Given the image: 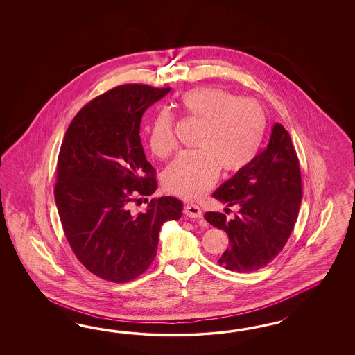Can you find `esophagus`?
Segmentation results:
<instances>
[{
	"mask_svg": "<svg viewBox=\"0 0 355 355\" xmlns=\"http://www.w3.org/2000/svg\"><path fill=\"white\" fill-rule=\"evenodd\" d=\"M184 215L190 218H202V209L195 205H184Z\"/></svg>",
	"mask_w": 355,
	"mask_h": 355,
	"instance_id": "1",
	"label": "esophagus"
}]
</instances>
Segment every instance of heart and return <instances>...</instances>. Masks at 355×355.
I'll return each instance as SVG.
<instances>
[{
  "mask_svg": "<svg viewBox=\"0 0 355 355\" xmlns=\"http://www.w3.org/2000/svg\"><path fill=\"white\" fill-rule=\"evenodd\" d=\"M180 105L202 128L196 139L200 150L180 153L164 172L168 191L195 199L215 184L220 168L226 173L243 169L251 162L266 131V113L251 98H241L218 87H200L186 92ZM150 148L166 157L175 148L174 122L166 110L150 122Z\"/></svg>",
  "mask_w": 355,
  "mask_h": 355,
  "instance_id": "1",
  "label": "heart"
}]
</instances>
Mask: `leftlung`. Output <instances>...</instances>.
<instances>
[{"mask_svg":"<svg viewBox=\"0 0 355 355\" xmlns=\"http://www.w3.org/2000/svg\"><path fill=\"white\" fill-rule=\"evenodd\" d=\"M212 196L239 208L232 220L220 212L205 214L211 225L229 236L230 248L218 259L220 266L248 273L276 258L291 236L302 202L300 160L285 128L275 123L267 148Z\"/></svg>","mask_w":355,"mask_h":355,"instance_id":"1","label":"left lung"}]
</instances>
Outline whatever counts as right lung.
I'll use <instances>...</instances> for the list:
<instances>
[{
	"label": "right lung",
	"instance_id": "obj_1",
	"mask_svg": "<svg viewBox=\"0 0 355 355\" xmlns=\"http://www.w3.org/2000/svg\"><path fill=\"white\" fill-rule=\"evenodd\" d=\"M169 91L114 87L82 107L66 130L54 199L70 248L100 279L123 284L144 273L162 224L182 216V202L173 196L146 198V209L132 211L157 187L140 141L141 117Z\"/></svg>",
	"mask_w": 355,
	"mask_h": 355
}]
</instances>
